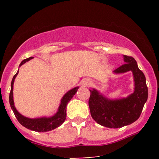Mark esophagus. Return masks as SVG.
<instances>
[{"instance_id": "obj_1", "label": "esophagus", "mask_w": 159, "mask_h": 159, "mask_svg": "<svg viewBox=\"0 0 159 159\" xmlns=\"http://www.w3.org/2000/svg\"><path fill=\"white\" fill-rule=\"evenodd\" d=\"M90 84H91V81L89 79H84L81 81V84L83 86H86V87L90 86Z\"/></svg>"}]
</instances>
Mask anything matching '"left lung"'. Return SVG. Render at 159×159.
<instances>
[{
	"label": "left lung",
	"instance_id": "left-lung-1",
	"mask_svg": "<svg viewBox=\"0 0 159 159\" xmlns=\"http://www.w3.org/2000/svg\"><path fill=\"white\" fill-rule=\"evenodd\" d=\"M125 64L115 69V74L132 71L134 81V93L126 98L108 99L96 89L90 90L89 107L91 116L102 126L117 129L130 125L140 117L148 98L146 78L132 57L123 55Z\"/></svg>",
	"mask_w": 159,
	"mask_h": 159
}]
</instances>
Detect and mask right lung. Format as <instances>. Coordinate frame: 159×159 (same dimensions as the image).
Masks as SVG:
<instances>
[{"label":"right lung","instance_id":"add662e5","mask_svg":"<svg viewBox=\"0 0 159 159\" xmlns=\"http://www.w3.org/2000/svg\"><path fill=\"white\" fill-rule=\"evenodd\" d=\"M33 57H29L27 59L24 60L20 63L19 66L23 65L26 62L29 61L31 60ZM19 71L17 72L15 75L12 78V82H11V90L10 93V105L12 111H13L14 114H15L16 119L19 122L21 125H22L24 127L27 128V129H30L32 131H35V132H48V131H52L53 129H56V128L59 127L65 121L66 117V105L67 104L73 96L77 92L78 87H74L73 89L70 90L66 93L62 98L60 106L58 107V110L57 113L54 116H50V117H41V118H35V119H30V118H27L26 116H24L16 110L14 105L13 101V84L15 78L17 76Z\"/></svg>","mask_w":159,"mask_h":159}]
</instances>
